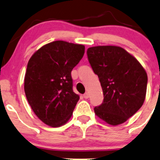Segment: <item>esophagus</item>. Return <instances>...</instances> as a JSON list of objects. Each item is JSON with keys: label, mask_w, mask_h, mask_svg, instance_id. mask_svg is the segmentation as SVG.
Segmentation results:
<instances>
[{"label": "esophagus", "mask_w": 160, "mask_h": 160, "mask_svg": "<svg viewBox=\"0 0 160 160\" xmlns=\"http://www.w3.org/2000/svg\"><path fill=\"white\" fill-rule=\"evenodd\" d=\"M83 98H84L85 99H88V98H89V93H85L84 94H83Z\"/></svg>", "instance_id": "esophagus-1"}]
</instances>
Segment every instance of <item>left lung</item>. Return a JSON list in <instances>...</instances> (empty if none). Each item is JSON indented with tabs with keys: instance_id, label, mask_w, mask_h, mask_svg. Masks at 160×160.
Here are the masks:
<instances>
[{
	"instance_id": "1",
	"label": "left lung",
	"mask_w": 160,
	"mask_h": 160,
	"mask_svg": "<svg viewBox=\"0 0 160 160\" xmlns=\"http://www.w3.org/2000/svg\"><path fill=\"white\" fill-rule=\"evenodd\" d=\"M87 55L104 93L102 104L94 108L95 114L111 125L124 123L144 103L148 82L146 70L118 46L90 47Z\"/></svg>"
}]
</instances>
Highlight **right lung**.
Returning <instances> with one entry per match:
<instances>
[{
    "instance_id": "right-lung-1",
    "label": "right lung",
    "mask_w": 160,
    "mask_h": 160,
    "mask_svg": "<svg viewBox=\"0 0 160 160\" xmlns=\"http://www.w3.org/2000/svg\"><path fill=\"white\" fill-rule=\"evenodd\" d=\"M85 47L55 41L35 52L27 66L25 93L31 108L52 127L64 125L80 99L72 90L71 71L83 58Z\"/></svg>"
}]
</instances>
